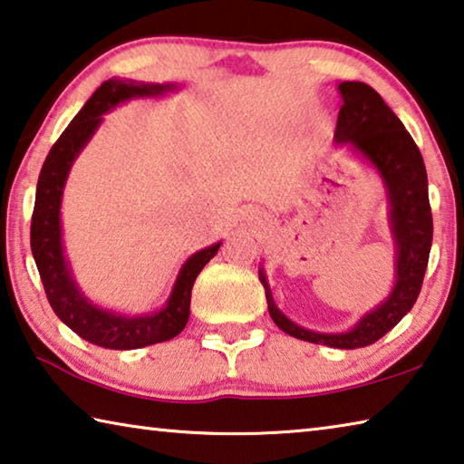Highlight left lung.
I'll list each match as a JSON object with an SVG mask.
<instances>
[{
    "label": "left lung",
    "mask_w": 464,
    "mask_h": 464,
    "mask_svg": "<svg viewBox=\"0 0 464 464\" xmlns=\"http://www.w3.org/2000/svg\"><path fill=\"white\" fill-rule=\"evenodd\" d=\"M337 92L343 104L337 116L335 145L348 147L352 155L362 157L366 163H371L387 192V221L395 243V285L389 296L374 309L366 311L348 332L325 334L296 325L276 307L264 268H260V282L266 288L270 317L282 332L296 340L329 345V348L356 350L381 340L418 301L434 225H431L423 157L403 122L371 85L342 82L337 85Z\"/></svg>",
    "instance_id": "left-lung-1"
}]
</instances>
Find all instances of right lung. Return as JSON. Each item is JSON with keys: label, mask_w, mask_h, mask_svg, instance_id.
<instances>
[{"label": "right lung", "mask_w": 464, "mask_h": 464, "mask_svg": "<svg viewBox=\"0 0 464 464\" xmlns=\"http://www.w3.org/2000/svg\"><path fill=\"white\" fill-rule=\"evenodd\" d=\"M178 88V83H145L119 80V77L104 82L63 130V135L46 155L41 176H38L33 225H30V247H33L46 298L63 324L73 329L85 342L96 343L100 348L135 350L176 337L190 317V298L196 276L221 247V241H218L188 257L178 272L166 304L160 311L145 313V315H124V313L98 307L82 293L73 278L72 264L65 256L61 227L63 190H65L69 171L77 155L83 151V147L90 143L93 132L104 121L102 114L129 100L157 98Z\"/></svg>", "instance_id": "obj_1"}]
</instances>
